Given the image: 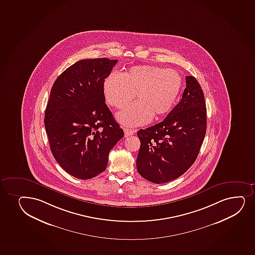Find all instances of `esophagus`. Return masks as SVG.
<instances>
[{"label": "esophagus", "mask_w": 255, "mask_h": 255, "mask_svg": "<svg viewBox=\"0 0 255 255\" xmlns=\"http://www.w3.org/2000/svg\"><path fill=\"white\" fill-rule=\"evenodd\" d=\"M134 132H136V130H133V129L124 128V134H125V137H129V136H131V135L133 134Z\"/></svg>", "instance_id": "obj_1"}]
</instances>
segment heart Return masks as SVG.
Returning <instances> with one entry per match:
<instances>
[{"label": "heart", "mask_w": 255, "mask_h": 255, "mask_svg": "<svg viewBox=\"0 0 255 255\" xmlns=\"http://www.w3.org/2000/svg\"><path fill=\"white\" fill-rule=\"evenodd\" d=\"M183 87V77L174 70L155 65H138L125 73H111L103 83L106 102L123 109L134 98L138 100L118 114V120L128 126H141L152 117L171 112Z\"/></svg>", "instance_id": "1"}]
</instances>
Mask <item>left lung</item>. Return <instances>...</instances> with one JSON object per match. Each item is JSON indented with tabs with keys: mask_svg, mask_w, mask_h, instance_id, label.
I'll use <instances>...</instances> for the list:
<instances>
[{
	"mask_svg": "<svg viewBox=\"0 0 255 255\" xmlns=\"http://www.w3.org/2000/svg\"><path fill=\"white\" fill-rule=\"evenodd\" d=\"M179 104L160 123L138 131L137 170L143 179L163 184L179 178L196 161L207 130V108L201 85L192 76Z\"/></svg>",
	"mask_w": 255,
	"mask_h": 255,
	"instance_id": "left-lung-1",
	"label": "left lung"
}]
</instances>
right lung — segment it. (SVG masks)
Here are the masks:
<instances>
[{
	"label": "right lung",
	"mask_w": 255,
	"mask_h": 255,
	"mask_svg": "<svg viewBox=\"0 0 255 255\" xmlns=\"http://www.w3.org/2000/svg\"><path fill=\"white\" fill-rule=\"evenodd\" d=\"M117 59H82L56 79L44 125L56 161L80 179L106 170L109 153L124 132L106 106L103 83Z\"/></svg>",
	"instance_id": "obj_1"
}]
</instances>
